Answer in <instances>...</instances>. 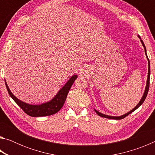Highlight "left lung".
Returning <instances> with one entry per match:
<instances>
[{
  "label": "left lung",
  "mask_w": 155,
  "mask_h": 155,
  "mask_svg": "<svg viewBox=\"0 0 155 155\" xmlns=\"http://www.w3.org/2000/svg\"><path fill=\"white\" fill-rule=\"evenodd\" d=\"M139 38H140V37L139 36ZM141 42L142 43V45L143 46L144 48V50H145V54H146V56L147 57V59H148V78H147V83H146V89H145V91H144V93H143V95L142 96V98H141V101H140V103H139L137 104V105L136 106L134 109H133L131 111H130L129 112H128L127 114H126L124 115H121V116H110V115H104V114H101V113H100L99 111H96V109L95 111L97 114H98L99 116H101V117H106V118H109V119H114V120H121V119H123L125 117H127V115H129L130 114H131V113L133 112L134 111H135L136 109H137L138 107H140L141 104H142V103L144 102V101H145V99L146 98L147 96V94H148V90H149V85H150V61H149V59L148 58V56H147V54H146V48L145 47V45H144V44L143 42V41L141 40Z\"/></svg>",
  "instance_id": "obj_1"
}]
</instances>
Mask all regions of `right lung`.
<instances>
[{
  "label": "right lung",
  "mask_w": 155,
  "mask_h": 155,
  "mask_svg": "<svg viewBox=\"0 0 155 155\" xmlns=\"http://www.w3.org/2000/svg\"><path fill=\"white\" fill-rule=\"evenodd\" d=\"M77 78V75L72 76L51 101L39 104V105H33V104L25 103L24 102L20 101L11 92L9 87L7 86L6 81H5V85H6L9 96L12 97L18 105L25 111V113L32 117H41L53 115L61 109V107L64 104L70 89L71 88L72 84L74 83Z\"/></svg>",
  "instance_id": "add662e5"
}]
</instances>
